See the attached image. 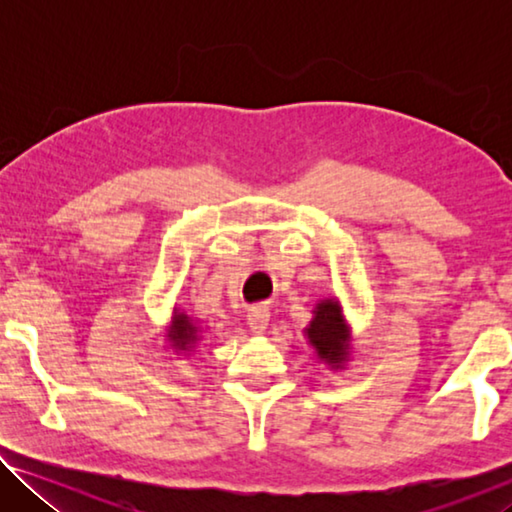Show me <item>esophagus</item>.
<instances>
[{
	"label": "esophagus",
	"instance_id": "1",
	"mask_svg": "<svg viewBox=\"0 0 512 512\" xmlns=\"http://www.w3.org/2000/svg\"><path fill=\"white\" fill-rule=\"evenodd\" d=\"M248 325H250V329H253V332H257V334H262V332H266V327H268V309L266 307H250L248 309Z\"/></svg>",
	"mask_w": 512,
	"mask_h": 512
}]
</instances>
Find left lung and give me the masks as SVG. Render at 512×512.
<instances>
[{"mask_svg":"<svg viewBox=\"0 0 512 512\" xmlns=\"http://www.w3.org/2000/svg\"><path fill=\"white\" fill-rule=\"evenodd\" d=\"M307 336L323 359H329L332 363H339L343 359V345L348 339V332L343 327L339 302H320L316 307V318L311 320L307 329Z\"/></svg>","mask_w":512,"mask_h":512,"instance_id":"1","label":"left lung"}]
</instances>
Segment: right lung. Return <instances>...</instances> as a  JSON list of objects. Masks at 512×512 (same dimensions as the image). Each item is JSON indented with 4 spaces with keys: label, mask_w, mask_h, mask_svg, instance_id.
I'll list each match as a JSON object with an SVG mask.
<instances>
[{
    "label": "right lung",
    "mask_w": 512,
    "mask_h": 512,
    "mask_svg": "<svg viewBox=\"0 0 512 512\" xmlns=\"http://www.w3.org/2000/svg\"><path fill=\"white\" fill-rule=\"evenodd\" d=\"M196 339V329L194 325L189 323L187 316L178 314L176 320H173V341H176V345H180V348H187L189 341Z\"/></svg>",
    "instance_id": "right-lung-1"
}]
</instances>
